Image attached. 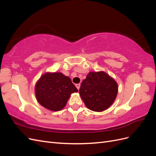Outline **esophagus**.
<instances>
[{
	"label": "esophagus",
	"mask_w": 156,
	"mask_h": 156,
	"mask_svg": "<svg viewBox=\"0 0 156 156\" xmlns=\"http://www.w3.org/2000/svg\"><path fill=\"white\" fill-rule=\"evenodd\" d=\"M75 86H76V87H77V88L78 90H79L80 87H81V84H80L79 83V84H75Z\"/></svg>",
	"instance_id": "34e87169"
}]
</instances>
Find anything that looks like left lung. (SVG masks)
I'll list each match as a JSON object with an SVG mask.
<instances>
[{"label": "left lung", "instance_id": "obj_1", "mask_svg": "<svg viewBox=\"0 0 156 156\" xmlns=\"http://www.w3.org/2000/svg\"><path fill=\"white\" fill-rule=\"evenodd\" d=\"M117 93V83L103 72H90L79 89V94L85 105L89 109L97 112L109 107Z\"/></svg>", "mask_w": 156, "mask_h": 156}]
</instances>
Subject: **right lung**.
<instances>
[{
    "label": "right lung",
    "mask_w": 156,
    "mask_h": 156,
    "mask_svg": "<svg viewBox=\"0 0 156 156\" xmlns=\"http://www.w3.org/2000/svg\"><path fill=\"white\" fill-rule=\"evenodd\" d=\"M78 92L72 80L62 73H47L37 82L36 97L40 104L53 111L63 108L71 94Z\"/></svg>",
    "instance_id": "add662e5"
}]
</instances>
